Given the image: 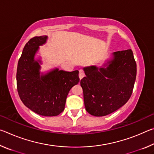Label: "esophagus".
<instances>
[{
    "label": "esophagus",
    "instance_id": "esophagus-1",
    "mask_svg": "<svg viewBox=\"0 0 154 154\" xmlns=\"http://www.w3.org/2000/svg\"><path fill=\"white\" fill-rule=\"evenodd\" d=\"M85 76V74L84 72H83L82 71H79V79H82V78Z\"/></svg>",
    "mask_w": 154,
    "mask_h": 154
}]
</instances>
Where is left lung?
<instances>
[{
	"instance_id": "left-lung-1",
	"label": "left lung",
	"mask_w": 154,
	"mask_h": 154,
	"mask_svg": "<svg viewBox=\"0 0 154 154\" xmlns=\"http://www.w3.org/2000/svg\"><path fill=\"white\" fill-rule=\"evenodd\" d=\"M104 66L84 67L86 76L80 82L85 110L96 117L105 116L124 105L136 80L137 64L131 49L114 52Z\"/></svg>"
}]
</instances>
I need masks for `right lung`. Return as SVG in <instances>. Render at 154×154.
Returning a JSON list of instances; mask_svg holds the SVG:
<instances>
[{"label":"right lung","instance_id":"right-lung-1","mask_svg":"<svg viewBox=\"0 0 154 154\" xmlns=\"http://www.w3.org/2000/svg\"><path fill=\"white\" fill-rule=\"evenodd\" d=\"M48 36H35L23 49L17 68V89L22 103L30 110L43 116H56L64 109L70 90L79 82V71L51 70L40 72V60L35 56Z\"/></svg>","mask_w":154,"mask_h":154}]
</instances>
